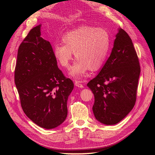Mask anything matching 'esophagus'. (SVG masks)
<instances>
[{"label": "esophagus", "instance_id": "esophagus-1", "mask_svg": "<svg viewBox=\"0 0 155 155\" xmlns=\"http://www.w3.org/2000/svg\"><path fill=\"white\" fill-rule=\"evenodd\" d=\"M74 85H75L77 87H80V88L84 87V85L82 84H81V82L79 81H75V82H74Z\"/></svg>", "mask_w": 155, "mask_h": 155}]
</instances>
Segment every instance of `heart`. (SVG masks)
Wrapping results in <instances>:
<instances>
[{
    "mask_svg": "<svg viewBox=\"0 0 155 155\" xmlns=\"http://www.w3.org/2000/svg\"><path fill=\"white\" fill-rule=\"evenodd\" d=\"M63 44H55L54 55L59 64L68 69L73 60V53L77 59L70 71V75L81 78L90 69L98 70L104 64L110 47V38L103 27L83 26L66 32Z\"/></svg>",
    "mask_w": 155,
    "mask_h": 155,
    "instance_id": "b5f03b06",
    "label": "heart"
}]
</instances>
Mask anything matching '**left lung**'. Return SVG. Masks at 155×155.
Masks as SVG:
<instances>
[{
    "label": "left lung",
    "instance_id": "obj_1",
    "mask_svg": "<svg viewBox=\"0 0 155 155\" xmlns=\"http://www.w3.org/2000/svg\"><path fill=\"white\" fill-rule=\"evenodd\" d=\"M118 30L110 57L87 85L94 96V115L106 125L118 123L132 110L140 73L132 41L127 32Z\"/></svg>",
    "mask_w": 155,
    "mask_h": 155
}]
</instances>
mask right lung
I'll list each match as a JSON object with an SVG mask.
<instances>
[{"mask_svg": "<svg viewBox=\"0 0 155 155\" xmlns=\"http://www.w3.org/2000/svg\"><path fill=\"white\" fill-rule=\"evenodd\" d=\"M40 28H32L20 45L15 82L26 116L39 127L52 129L65 121L74 84L57 66L50 42L40 36Z\"/></svg>", "mask_w": 155, "mask_h": 155, "instance_id": "obj_1", "label": "right lung"}]
</instances>
